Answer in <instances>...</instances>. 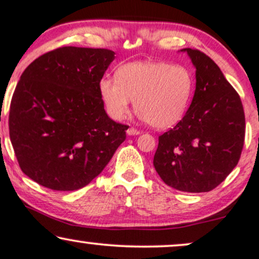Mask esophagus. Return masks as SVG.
<instances>
[{
	"mask_svg": "<svg viewBox=\"0 0 259 259\" xmlns=\"http://www.w3.org/2000/svg\"><path fill=\"white\" fill-rule=\"evenodd\" d=\"M126 134L130 136H134V135H139L140 132L138 129H135V127H129V129L126 130Z\"/></svg>",
	"mask_w": 259,
	"mask_h": 259,
	"instance_id": "obj_1",
	"label": "esophagus"
}]
</instances>
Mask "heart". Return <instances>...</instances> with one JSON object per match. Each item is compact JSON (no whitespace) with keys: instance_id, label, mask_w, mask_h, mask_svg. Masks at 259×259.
<instances>
[{"instance_id":"b5f03b06","label":"heart","mask_w":259,"mask_h":259,"mask_svg":"<svg viewBox=\"0 0 259 259\" xmlns=\"http://www.w3.org/2000/svg\"><path fill=\"white\" fill-rule=\"evenodd\" d=\"M194 76L184 65L141 61L121 65L115 80L100 81V96L109 117L123 120L132 101L150 126L165 130L183 119L194 94Z\"/></svg>"}]
</instances>
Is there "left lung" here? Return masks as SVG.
<instances>
[{
  "label": "left lung",
  "instance_id": "8db88e82",
  "mask_svg": "<svg viewBox=\"0 0 259 259\" xmlns=\"http://www.w3.org/2000/svg\"><path fill=\"white\" fill-rule=\"evenodd\" d=\"M196 68V90L186 114L158 139L153 165L168 186L208 192L231 173L245 141L239 94L219 67L198 50L184 49Z\"/></svg>",
  "mask_w": 259,
  "mask_h": 259
}]
</instances>
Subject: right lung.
Masks as SVG:
<instances>
[{
	"mask_svg": "<svg viewBox=\"0 0 259 259\" xmlns=\"http://www.w3.org/2000/svg\"><path fill=\"white\" fill-rule=\"evenodd\" d=\"M113 59L111 50L65 46L23 72L11 101L10 138L23 173L41 186L81 189L125 140L129 126L107 115L100 96Z\"/></svg>",
	"mask_w": 259,
	"mask_h": 259,
	"instance_id": "add662e5",
	"label": "right lung"
}]
</instances>
